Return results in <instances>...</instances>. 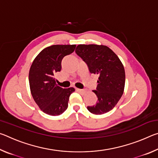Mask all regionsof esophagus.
<instances>
[{"label": "esophagus", "instance_id": "esophagus-1", "mask_svg": "<svg viewBox=\"0 0 158 158\" xmlns=\"http://www.w3.org/2000/svg\"><path fill=\"white\" fill-rule=\"evenodd\" d=\"M77 91H78L79 93H81L82 94H84V93H85V89H76Z\"/></svg>", "mask_w": 158, "mask_h": 158}]
</instances>
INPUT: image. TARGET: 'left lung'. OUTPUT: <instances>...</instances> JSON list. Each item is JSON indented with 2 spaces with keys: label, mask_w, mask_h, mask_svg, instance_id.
Segmentation results:
<instances>
[{
  "label": "left lung",
  "mask_w": 158,
  "mask_h": 158,
  "mask_svg": "<svg viewBox=\"0 0 158 158\" xmlns=\"http://www.w3.org/2000/svg\"><path fill=\"white\" fill-rule=\"evenodd\" d=\"M75 52L84 61L90 73L99 75L96 89V104L88 106L90 113L100 115L109 112L116 106L123 93L125 74L119 58L106 46L79 44Z\"/></svg>",
  "instance_id": "obj_1"
}]
</instances>
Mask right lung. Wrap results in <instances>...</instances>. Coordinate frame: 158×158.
Listing matches in <instances>:
<instances>
[{"mask_svg": "<svg viewBox=\"0 0 158 158\" xmlns=\"http://www.w3.org/2000/svg\"><path fill=\"white\" fill-rule=\"evenodd\" d=\"M76 45H52L41 51L29 71V84L35 102L44 113L62 114L68 106L74 88L63 89L56 84L54 74L61 69L63 58L71 54Z\"/></svg>", "mask_w": 158, "mask_h": 158, "instance_id": "right-lung-1", "label": "right lung"}]
</instances>
